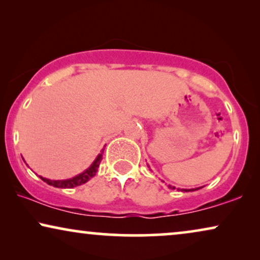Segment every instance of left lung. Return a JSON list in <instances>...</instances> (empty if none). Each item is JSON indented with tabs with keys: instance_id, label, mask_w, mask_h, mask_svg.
Instances as JSON below:
<instances>
[{
	"instance_id": "1",
	"label": "left lung",
	"mask_w": 260,
	"mask_h": 260,
	"mask_svg": "<svg viewBox=\"0 0 260 260\" xmlns=\"http://www.w3.org/2000/svg\"><path fill=\"white\" fill-rule=\"evenodd\" d=\"M148 167H149V166H148ZM168 187L170 188V189H176L175 187H174V186H170V184H169ZM201 188H202V187H199V188H193V189H184V188H183V189H181V188H177V190H181V191H194V190H199V189H201Z\"/></svg>"
}]
</instances>
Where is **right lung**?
Instances as JSON below:
<instances>
[{
	"label": "right lung",
	"instance_id": "1",
	"mask_svg": "<svg viewBox=\"0 0 260 260\" xmlns=\"http://www.w3.org/2000/svg\"><path fill=\"white\" fill-rule=\"evenodd\" d=\"M103 154H104V149H102L101 154H98V156L95 157L94 161L92 162V165L88 167L86 170H84V172L80 173L79 175L71 177V179L49 180V179H46V177H42V176H40V179L44 181V182L49 184V186H53L55 188H74L77 186H80V184L86 183L88 180H91L92 177L95 175V173H97V170L99 168V165H101V162L103 159Z\"/></svg>",
	"mask_w": 260,
	"mask_h": 260
}]
</instances>
